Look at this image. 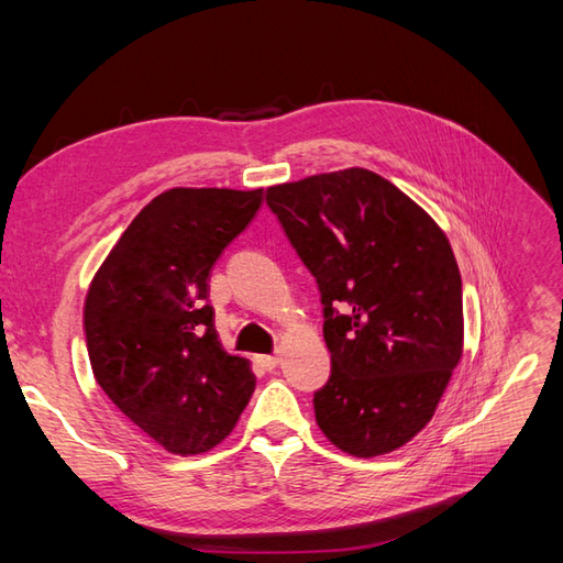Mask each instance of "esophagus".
<instances>
[{
	"instance_id": "obj_1",
	"label": "esophagus",
	"mask_w": 563,
	"mask_h": 563,
	"mask_svg": "<svg viewBox=\"0 0 563 563\" xmlns=\"http://www.w3.org/2000/svg\"><path fill=\"white\" fill-rule=\"evenodd\" d=\"M258 364L265 368V371H272L279 366V356L277 354H267V356H258Z\"/></svg>"
}]
</instances>
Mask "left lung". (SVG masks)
Returning <instances> with one entry per match:
<instances>
[{"instance_id":"1","label":"left lung","mask_w":563,"mask_h":563,"mask_svg":"<svg viewBox=\"0 0 563 563\" xmlns=\"http://www.w3.org/2000/svg\"><path fill=\"white\" fill-rule=\"evenodd\" d=\"M302 265L317 279L331 376L314 418L356 457L411 441L463 356V282L446 234L368 168L267 187Z\"/></svg>"}]
</instances>
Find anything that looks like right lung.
<instances>
[{"mask_svg": "<svg viewBox=\"0 0 563 563\" xmlns=\"http://www.w3.org/2000/svg\"><path fill=\"white\" fill-rule=\"evenodd\" d=\"M261 201L263 190L162 192L119 236L84 302L96 383L168 453L220 444L255 389L249 362L213 329L209 272Z\"/></svg>", "mask_w": 563, "mask_h": 563, "instance_id": "add662e5", "label": "right lung"}]
</instances>
